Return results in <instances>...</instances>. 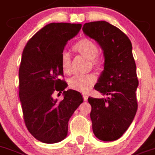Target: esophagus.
<instances>
[{
    "mask_svg": "<svg viewBox=\"0 0 155 155\" xmlns=\"http://www.w3.org/2000/svg\"><path fill=\"white\" fill-rule=\"evenodd\" d=\"M83 100H84V101H86V100H88V96L86 94H83Z\"/></svg>",
    "mask_w": 155,
    "mask_h": 155,
    "instance_id": "1",
    "label": "esophagus"
}]
</instances>
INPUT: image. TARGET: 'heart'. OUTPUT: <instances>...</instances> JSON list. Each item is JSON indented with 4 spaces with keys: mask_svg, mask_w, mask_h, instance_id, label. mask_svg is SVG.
<instances>
[{
    "mask_svg": "<svg viewBox=\"0 0 155 155\" xmlns=\"http://www.w3.org/2000/svg\"><path fill=\"white\" fill-rule=\"evenodd\" d=\"M73 49L86 58H90L91 64L95 68H100L101 66V61L97 55L99 52L98 47L92 40L88 38L79 40L74 45ZM60 62L62 71L65 73H69L71 72V56L69 51H62ZM96 81V76L92 73L86 75L77 74L69 79V86L74 90L82 93H87L93 87Z\"/></svg>",
    "mask_w": 155,
    "mask_h": 155,
    "instance_id": "1",
    "label": "heart"
}]
</instances>
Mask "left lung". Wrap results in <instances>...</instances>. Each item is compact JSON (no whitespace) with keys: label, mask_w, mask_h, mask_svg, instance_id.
I'll return each mask as SVG.
<instances>
[{"label":"left lung","mask_w":155,"mask_h":155,"mask_svg":"<svg viewBox=\"0 0 155 155\" xmlns=\"http://www.w3.org/2000/svg\"><path fill=\"white\" fill-rule=\"evenodd\" d=\"M83 31L100 45L105 59L94 88L107 98H88L93 133L100 140L113 141L125 133L137 110L138 79L132 45L122 31L105 21L84 24Z\"/></svg>","instance_id":"left-lung-1"}]
</instances>
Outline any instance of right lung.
Masks as SVG:
<instances>
[{"mask_svg":"<svg viewBox=\"0 0 155 155\" xmlns=\"http://www.w3.org/2000/svg\"><path fill=\"white\" fill-rule=\"evenodd\" d=\"M81 24L50 23L32 36L23 50L19 68V97L24 120L39 141L54 143L65 139L69 118L83 102L80 93L65 91L61 55L67 41L78 34ZM55 91L64 98H53Z\"/></svg>","mask_w":155,"mask_h":155,"instance_id":"1","label":"right lung"}]
</instances>
